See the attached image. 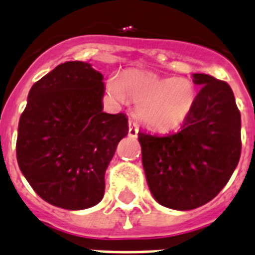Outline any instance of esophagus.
<instances>
[{"label": "esophagus", "instance_id": "esophagus-1", "mask_svg": "<svg viewBox=\"0 0 255 255\" xmlns=\"http://www.w3.org/2000/svg\"><path fill=\"white\" fill-rule=\"evenodd\" d=\"M128 134H129V136H131V137H136V136H137V133H138V126L136 123H134L133 121H132V119H129V121H128Z\"/></svg>", "mask_w": 255, "mask_h": 255}]
</instances>
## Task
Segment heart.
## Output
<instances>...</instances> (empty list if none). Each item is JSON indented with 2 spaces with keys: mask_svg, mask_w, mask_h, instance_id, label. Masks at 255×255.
Here are the masks:
<instances>
[{
  "mask_svg": "<svg viewBox=\"0 0 255 255\" xmlns=\"http://www.w3.org/2000/svg\"><path fill=\"white\" fill-rule=\"evenodd\" d=\"M110 93L137 105L136 114L142 123L157 131L179 127L191 113L196 89L187 78L158 77L140 70H127L109 81Z\"/></svg>",
  "mask_w": 255,
  "mask_h": 255,
  "instance_id": "1",
  "label": "heart"
}]
</instances>
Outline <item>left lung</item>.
Segmentation results:
<instances>
[{
	"instance_id": "1",
	"label": "left lung",
	"mask_w": 255,
	"mask_h": 255,
	"mask_svg": "<svg viewBox=\"0 0 255 255\" xmlns=\"http://www.w3.org/2000/svg\"><path fill=\"white\" fill-rule=\"evenodd\" d=\"M192 81L200 90L181 131L138 132L149 190L161 206L178 211L214 199L241 156V114L231 86L210 74H192Z\"/></svg>"
}]
</instances>
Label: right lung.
<instances>
[{
	"instance_id": "1",
	"label": "right lung",
	"mask_w": 255,
	"mask_h": 255,
	"mask_svg": "<svg viewBox=\"0 0 255 255\" xmlns=\"http://www.w3.org/2000/svg\"><path fill=\"white\" fill-rule=\"evenodd\" d=\"M103 76L82 61L60 64L35 82L20 115L16 160L41 199L85 210L105 194V173L128 133L124 114L103 113Z\"/></svg>"
}]
</instances>
